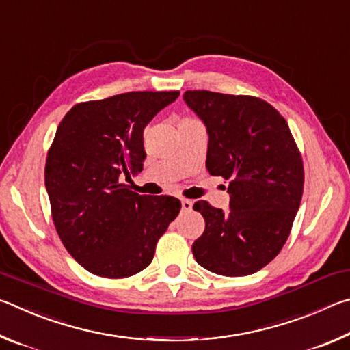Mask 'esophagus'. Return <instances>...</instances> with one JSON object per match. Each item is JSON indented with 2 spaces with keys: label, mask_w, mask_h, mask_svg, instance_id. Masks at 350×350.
Here are the masks:
<instances>
[{
  "label": "esophagus",
  "mask_w": 350,
  "mask_h": 350,
  "mask_svg": "<svg viewBox=\"0 0 350 350\" xmlns=\"http://www.w3.org/2000/svg\"><path fill=\"white\" fill-rule=\"evenodd\" d=\"M180 204H182V211H191V208H193V202H191V200L182 199Z\"/></svg>",
  "instance_id": "obj_1"
}]
</instances>
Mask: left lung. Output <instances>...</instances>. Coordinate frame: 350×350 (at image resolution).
<instances>
[{
	"instance_id": "1",
	"label": "left lung",
	"mask_w": 350,
	"mask_h": 350,
	"mask_svg": "<svg viewBox=\"0 0 350 350\" xmlns=\"http://www.w3.org/2000/svg\"><path fill=\"white\" fill-rule=\"evenodd\" d=\"M183 100L206 126V170L228 180L230 194L228 211L206 200L194 204L205 219L194 258L217 275L256 273L281 252L299 208L298 146L286 118L258 97L187 91Z\"/></svg>"
}]
</instances>
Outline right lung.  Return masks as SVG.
<instances>
[{
	"instance_id": "add662e5",
	"label": "right lung",
	"mask_w": 350,
	"mask_h": 350,
	"mask_svg": "<svg viewBox=\"0 0 350 350\" xmlns=\"http://www.w3.org/2000/svg\"><path fill=\"white\" fill-rule=\"evenodd\" d=\"M179 91H139L75 105L49 148L44 183L63 245L81 267L126 278L151 264L180 211L173 196H140L122 182L146 157L144 129Z\"/></svg>"
}]
</instances>
